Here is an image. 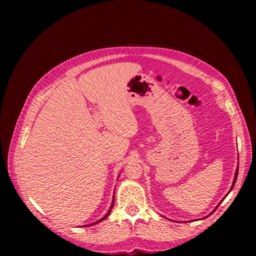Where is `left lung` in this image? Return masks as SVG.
<instances>
[{"mask_svg": "<svg viewBox=\"0 0 256 256\" xmlns=\"http://www.w3.org/2000/svg\"><path fill=\"white\" fill-rule=\"evenodd\" d=\"M238 167H236V174H234V179H233V182H232V186H231V188H230V192H231V190L233 189V187H234V184H236V178H238ZM229 192H228V194H229ZM226 197H224V198H226ZM224 199H222L221 201H224ZM221 204V202H219V204H218V206H216V208H214V210H212V212H211V214H214V212L216 211V208H218V206H219V204ZM210 214H209V216H210Z\"/></svg>", "mask_w": 256, "mask_h": 256, "instance_id": "8db88e82", "label": "left lung"}]
</instances>
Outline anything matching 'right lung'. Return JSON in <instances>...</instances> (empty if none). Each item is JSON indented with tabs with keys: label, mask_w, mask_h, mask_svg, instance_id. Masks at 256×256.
<instances>
[{
	"label": "right lung",
	"mask_w": 256,
	"mask_h": 256,
	"mask_svg": "<svg viewBox=\"0 0 256 256\" xmlns=\"http://www.w3.org/2000/svg\"><path fill=\"white\" fill-rule=\"evenodd\" d=\"M113 204H114V194H113V200H112V204H111V206H110V209H108V211L106 212V216H102V218L100 219V220H98V221H96L94 224H89V226H94V224H99V222H101V221H103L104 219H106L108 218V216L110 214V212H111V210H112V208H113Z\"/></svg>",
	"instance_id": "obj_1"
}]
</instances>
